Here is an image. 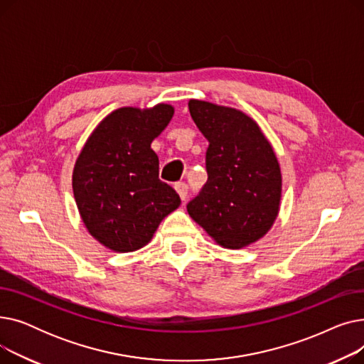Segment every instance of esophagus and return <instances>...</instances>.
Returning a JSON list of instances; mask_svg holds the SVG:
<instances>
[{
  "instance_id": "1",
  "label": "esophagus",
  "mask_w": 364,
  "mask_h": 364,
  "mask_svg": "<svg viewBox=\"0 0 364 364\" xmlns=\"http://www.w3.org/2000/svg\"><path fill=\"white\" fill-rule=\"evenodd\" d=\"M176 190H177V193L180 195V198L183 200H186V198L188 195V186L186 183H177L176 184Z\"/></svg>"
}]
</instances>
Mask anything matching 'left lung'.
Listing matches in <instances>:
<instances>
[{"label":"left lung","instance_id":"obj_1","mask_svg":"<svg viewBox=\"0 0 364 364\" xmlns=\"http://www.w3.org/2000/svg\"><path fill=\"white\" fill-rule=\"evenodd\" d=\"M188 110L209 141L208 180L187 211L218 245L240 250L273 225L282 195L274 151L259 127L245 113L190 100Z\"/></svg>","mask_w":364,"mask_h":364}]
</instances>
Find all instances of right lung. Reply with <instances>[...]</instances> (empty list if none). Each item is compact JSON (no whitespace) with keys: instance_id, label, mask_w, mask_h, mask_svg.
<instances>
[{"instance_id":"obj_1","label":"right lung","mask_w":364,"mask_h":364,"mask_svg":"<svg viewBox=\"0 0 364 364\" xmlns=\"http://www.w3.org/2000/svg\"><path fill=\"white\" fill-rule=\"evenodd\" d=\"M172 114L169 105L114 110L76 159L72 187L80 214L88 232L112 251L140 250L181 203L159 180V159L150 149Z\"/></svg>"}]
</instances>
